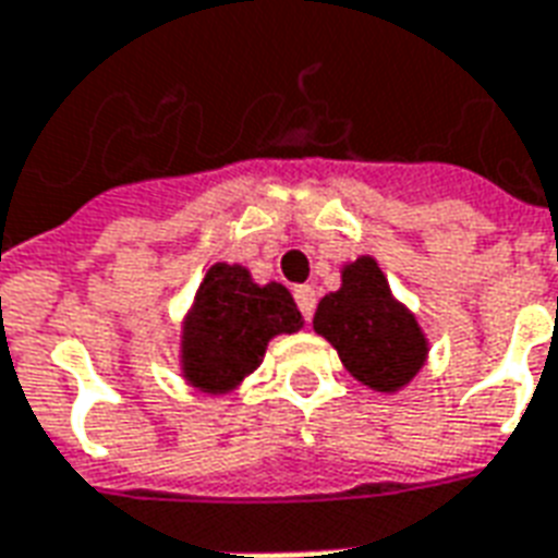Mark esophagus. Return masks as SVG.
<instances>
[{"instance_id": "esophagus-1", "label": "esophagus", "mask_w": 558, "mask_h": 558, "mask_svg": "<svg viewBox=\"0 0 558 558\" xmlns=\"http://www.w3.org/2000/svg\"><path fill=\"white\" fill-rule=\"evenodd\" d=\"M295 304H299V311L304 319H313V311H316V292L313 287H295Z\"/></svg>"}]
</instances>
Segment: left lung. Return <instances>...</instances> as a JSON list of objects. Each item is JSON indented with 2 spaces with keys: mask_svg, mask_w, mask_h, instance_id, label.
<instances>
[{
  "mask_svg": "<svg viewBox=\"0 0 558 558\" xmlns=\"http://www.w3.org/2000/svg\"><path fill=\"white\" fill-rule=\"evenodd\" d=\"M313 328L331 342L357 381L381 393L405 387L426 363V337L390 295L373 257H357L342 268V287L319 301Z\"/></svg>",
  "mask_w": 558,
  "mask_h": 558,
  "instance_id": "1",
  "label": "left lung"
}]
</instances>
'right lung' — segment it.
Wrapping results in <instances>:
<instances>
[{"label": "right lung", "instance_id": "obj_1", "mask_svg": "<svg viewBox=\"0 0 558 558\" xmlns=\"http://www.w3.org/2000/svg\"><path fill=\"white\" fill-rule=\"evenodd\" d=\"M304 325L290 290L259 287L247 268L216 263L197 290L183 328V373L204 393H227L263 361L278 333Z\"/></svg>", "mask_w": 558, "mask_h": 558}]
</instances>
